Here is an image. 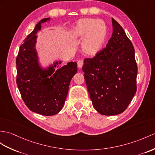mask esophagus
<instances>
[{"label": "esophagus", "instance_id": "34e87169", "mask_svg": "<svg viewBox=\"0 0 155 155\" xmlns=\"http://www.w3.org/2000/svg\"><path fill=\"white\" fill-rule=\"evenodd\" d=\"M83 66H84V61L83 60H78V66L79 68H81Z\"/></svg>", "mask_w": 155, "mask_h": 155}]
</instances>
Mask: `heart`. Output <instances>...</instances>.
Listing matches in <instances>:
<instances>
[{
    "label": "heart",
    "instance_id": "b5f03b06",
    "mask_svg": "<svg viewBox=\"0 0 155 155\" xmlns=\"http://www.w3.org/2000/svg\"><path fill=\"white\" fill-rule=\"evenodd\" d=\"M71 33L74 38L84 39L82 50L88 55H95L99 52L104 48L108 35L105 22L94 18L79 20L74 25Z\"/></svg>",
    "mask_w": 155,
    "mask_h": 155
}]
</instances>
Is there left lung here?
<instances>
[{
    "label": "left lung",
    "instance_id": "obj_1",
    "mask_svg": "<svg viewBox=\"0 0 155 155\" xmlns=\"http://www.w3.org/2000/svg\"><path fill=\"white\" fill-rule=\"evenodd\" d=\"M113 33L106 47L84 60L82 70L93 106L112 116L126 110L137 91V66L131 41L112 19Z\"/></svg>",
    "mask_w": 155,
    "mask_h": 155
}]
</instances>
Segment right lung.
<instances>
[{"instance_id": "1", "label": "right lung", "mask_w": 155, "mask_h": 155, "mask_svg": "<svg viewBox=\"0 0 155 155\" xmlns=\"http://www.w3.org/2000/svg\"><path fill=\"white\" fill-rule=\"evenodd\" d=\"M41 20L26 37L16 57V84L22 99L32 112L43 116L57 114L64 104L70 82L76 74V62H71L56 71L54 67L61 62L54 63L47 70H42L37 61L35 48L37 35L41 24L49 20Z\"/></svg>"}]
</instances>
